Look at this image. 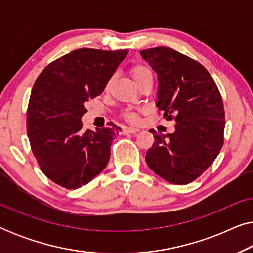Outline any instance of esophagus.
<instances>
[{
    "label": "esophagus",
    "instance_id": "esophagus-1",
    "mask_svg": "<svg viewBox=\"0 0 253 253\" xmlns=\"http://www.w3.org/2000/svg\"><path fill=\"white\" fill-rule=\"evenodd\" d=\"M138 131L137 127H131V126H124L123 127V133L126 134V133H136Z\"/></svg>",
    "mask_w": 253,
    "mask_h": 253
}]
</instances>
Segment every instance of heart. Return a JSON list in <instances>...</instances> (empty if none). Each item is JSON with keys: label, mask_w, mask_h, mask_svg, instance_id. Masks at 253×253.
Instances as JSON below:
<instances>
[{"label": "heart", "mask_w": 253, "mask_h": 253, "mask_svg": "<svg viewBox=\"0 0 253 253\" xmlns=\"http://www.w3.org/2000/svg\"><path fill=\"white\" fill-rule=\"evenodd\" d=\"M131 75H132V78L134 79V82L138 83V82L143 81L144 78L148 77V76H152V72L150 69H148L147 67H145V65H134V67L131 69ZM126 119L131 121V122H134V121L137 120V116H136V114L129 113V114H126Z\"/></svg>", "instance_id": "1"}]
</instances>
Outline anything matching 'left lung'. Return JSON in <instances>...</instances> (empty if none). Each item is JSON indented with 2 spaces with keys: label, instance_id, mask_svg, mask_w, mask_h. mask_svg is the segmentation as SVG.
Here are the masks:
<instances>
[{
  "label": "left lung",
  "instance_id": "8db88e82",
  "mask_svg": "<svg viewBox=\"0 0 253 253\" xmlns=\"http://www.w3.org/2000/svg\"><path fill=\"white\" fill-rule=\"evenodd\" d=\"M140 55L158 74V109L166 120L176 122L174 133L153 132L146 162L167 182L188 184L213 164L222 148V98L210 72L186 55L168 47L150 48Z\"/></svg>",
  "mask_w": 253,
  "mask_h": 253
}]
</instances>
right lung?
<instances>
[{
    "label": "right lung",
    "instance_id": "right-lung-1",
    "mask_svg": "<svg viewBox=\"0 0 253 253\" xmlns=\"http://www.w3.org/2000/svg\"><path fill=\"white\" fill-rule=\"evenodd\" d=\"M127 49L81 48L43 69L27 107L31 150L48 178L65 189L87 184L106 168L121 127L114 123L83 131L85 102L101 94Z\"/></svg>",
    "mask_w": 253,
    "mask_h": 253
}]
</instances>
